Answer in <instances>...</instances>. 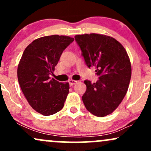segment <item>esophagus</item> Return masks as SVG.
Returning a JSON list of instances; mask_svg holds the SVG:
<instances>
[{"mask_svg": "<svg viewBox=\"0 0 151 151\" xmlns=\"http://www.w3.org/2000/svg\"><path fill=\"white\" fill-rule=\"evenodd\" d=\"M69 83H70V86H73L74 84H75L76 83H77V81L73 80V79H70V80H69Z\"/></svg>", "mask_w": 151, "mask_h": 151, "instance_id": "obj_1", "label": "esophagus"}]
</instances>
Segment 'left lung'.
Segmentation results:
<instances>
[{"label": "left lung", "mask_w": 151, "mask_h": 151, "mask_svg": "<svg viewBox=\"0 0 151 151\" xmlns=\"http://www.w3.org/2000/svg\"><path fill=\"white\" fill-rule=\"evenodd\" d=\"M74 38L87 67H94L99 77L96 83L84 81L83 103L93 115L106 116L117 109L128 91L131 77L129 57L124 46L110 36L91 33Z\"/></svg>", "instance_id": "8db88e82"}]
</instances>
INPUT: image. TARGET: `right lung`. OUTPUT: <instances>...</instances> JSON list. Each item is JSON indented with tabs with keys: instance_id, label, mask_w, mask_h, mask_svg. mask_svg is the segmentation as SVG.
I'll use <instances>...</instances> for the list:
<instances>
[{
	"instance_id": "right-lung-1",
	"label": "right lung",
	"mask_w": 151,
	"mask_h": 151,
	"mask_svg": "<svg viewBox=\"0 0 151 151\" xmlns=\"http://www.w3.org/2000/svg\"><path fill=\"white\" fill-rule=\"evenodd\" d=\"M74 40L58 35L37 38L25 48L19 62L18 79L22 93L30 106L43 116L56 114L65 104L70 84L50 79V75Z\"/></svg>"
}]
</instances>
